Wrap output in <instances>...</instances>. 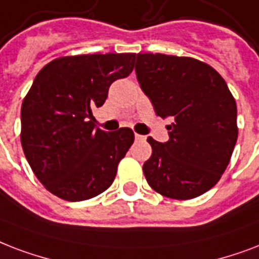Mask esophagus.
Masks as SVG:
<instances>
[{
  "label": "esophagus",
  "instance_id": "obj_1",
  "mask_svg": "<svg viewBox=\"0 0 259 259\" xmlns=\"http://www.w3.org/2000/svg\"><path fill=\"white\" fill-rule=\"evenodd\" d=\"M135 139L138 140V142H144V140H146V136L139 135V134H135Z\"/></svg>",
  "mask_w": 259,
  "mask_h": 259
}]
</instances>
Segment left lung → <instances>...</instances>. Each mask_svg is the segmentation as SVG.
Returning a JSON list of instances; mask_svg holds the SVG:
<instances>
[{
  "label": "left lung",
  "instance_id": "obj_1",
  "mask_svg": "<svg viewBox=\"0 0 259 259\" xmlns=\"http://www.w3.org/2000/svg\"><path fill=\"white\" fill-rule=\"evenodd\" d=\"M135 71L157 115L173 120L166 143L147 139L148 185L176 200L201 196L231 159L238 139L235 98L213 67L194 58L138 54Z\"/></svg>",
  "mask_w": 259,
  "mask_h": 259
}]
</instances>
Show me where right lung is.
Instances as JSON below:
<instances>
[{"label": "right lung", "instance_id": "1", "mask_svg": "<svg viewBox=\"0 0 259 259\" xmlns=\"http://www.w3.org/2000/svg\"><path fill=\"white\" fill-rule=\"evenodd\" d=\"M136 54L61 57L36 75L21 105V146L44 188L66 201L96 197L112 185L134 143L131 128H94L113 81L132 73Z\"/></svg>", "mask_w": 259, "mask_h": 259}]
</instances>
